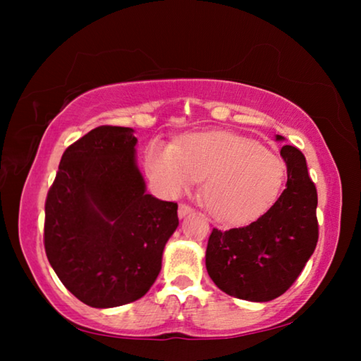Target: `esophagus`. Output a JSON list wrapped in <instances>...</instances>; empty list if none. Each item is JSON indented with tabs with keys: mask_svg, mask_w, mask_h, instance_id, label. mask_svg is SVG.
<instances>
[{
	"mask_svg": "<svg viewBox=\"0 0 361 361\" xmlns=\"http://www.w3.org/2000/svg\"><path fill=\"white\" fill-rule=\"evenodd\" d=\"M191 213H194L192 207H189V205H186V204H180V207H178V218H180V219L186 218L188 215H191Z\"/></svg>",
	"mask_w": 361,
	"mask_h": 361,
	"instance_id": "obj_1",
	"label": "esophagus"
}]
</instances>
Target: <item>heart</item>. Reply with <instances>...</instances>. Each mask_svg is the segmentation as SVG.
<instances>
[{"label": "heart", "instance_id": "b5f03b06", "mask_svg": "<svg viewBox=\"0 0 361 361\" xmlns=\"http://www.w3.org/2000/svg\"><path fill=\"white\" fill-rule=\"evenodd\" d=\"M146 172L169 195L204 183V199L218 221L243 224L272 209L283 192L286 164L255 140L229 132L197 133L178 145L152 142Z\"/></svg>", "mask_w": 361, "mask_h": 361}]
</instances>
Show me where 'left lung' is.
<instances>
[{
  "mask_svg": "<svg viewBox=\"0 0 361 361\" xmlns=\"http://www.w3.org/2000/svg\"><path fill=\"white\" fill-rule=\"evenodd\" d=\"M276 135V142H283ZM286 188L276 205L245 228L213 229L205 252L210 279L226 295L252 302L279 298L312 256L319 240L317 189L301 151L285 145Z\"/></svg>",
  "mask_w": 361,
  "mask_h": 361,
  "instance_id": "1",
  "label": "left lung"
}]
</instances>
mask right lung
<instances>
[{
    "label": "right lung",
    "instance_id": "right-lung-1",
    "mask_svg": "<svg viewBox=\"0 0 361 361\" xmlns=\"http://www.w3.org/2000/svg\"><path fill=\"white\" fill-rule=\"evenodd\" d=\"M133 133L113 126L85 133L63 152L46 199L47 259L90 307L145 296L178 228V205L146 192Z\"/></svg>",
    "mask_w": 361,
    "mask_h": 361
}]
</instances>
